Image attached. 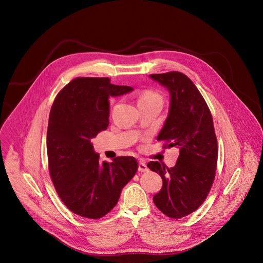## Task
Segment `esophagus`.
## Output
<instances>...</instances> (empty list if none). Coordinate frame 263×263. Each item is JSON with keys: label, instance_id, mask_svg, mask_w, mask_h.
<instances>
[{"label": "esophagus", "instance_id": "34e87169", "mask_svg": "<svg viewBox=\"0 0 263 263\" xmlns=\"http://www.w3.org/2000/svg\"><path fill=\"white\" fill-rule=\"evenodd\" d=\"M148 168L146 166V164L143 162V161H139L138 162V172H141V173H145L147 172Z\"/></svg>", "mask_w": 263, "mask_h": 263}]
</instances>
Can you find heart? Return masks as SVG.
Wrapping results in <instances>:
<instances>
[{"label": "heart", "instance_id": "1", "mask_svg": "<svg viewBox=\"0 0 263 263\" xmlns=\"http://www.w3.org/2000/svg\"><path fill=\"white\" fill-rule=\"evenodd\" d=\"M149 102H154V103H158V104L162 105V98L159 93H157L153 90H145L139 97L138 104H140V103H149Z\"/></svg>", "mask_w": 263, "mask_h": 263}]
</instances>
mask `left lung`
<instances>
[{
  "label": "left lung",
  "instance_id": "8db88e82",
  "mask_svg": "<svg viewBox=\"0 0 263 263\" xmlns=\"http://www.w3.org/2000/svg\"><path fill=\"white\" fill-rule=\"evenodd\" d=\"M149 78L164 86L171 97L168 115L157 140L179 148L173 167L158 161L147 163L162 179V189L153 201L168 217L180 218L203 204L213 183L217 163L213 120L204 98L184 73H154Z\"/></svg>",
  "mask_w": 263,
  "mask_h": 263
}]
</instances>
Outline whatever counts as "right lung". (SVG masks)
Masks as SVG:
<instances>
[{
	"instance_id": "right-lung-1",
	"label": "right lung",
	"mask_w": 263,
	"mask_h": 263,
	"mask_svg": "<svg viewBox=\"0 0 263 263\" xmlns=\"http://www.w3.org/2000/svg\"><path fill=\"white\" fill-rule=\"evenodd\" d=\"M132 90L109 78H76L53 103L47 133L50 175L61 201L80 216L97 219L112 210L137 171L130 156L100 162L90 142L109 125V98Z\"/></svg>"
}]
</instances>
